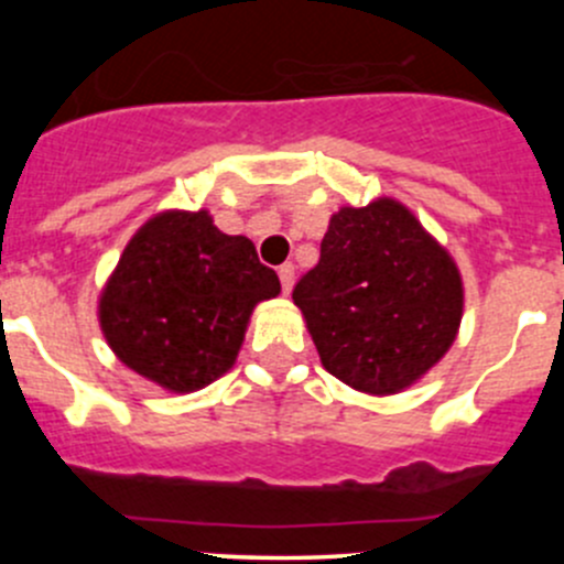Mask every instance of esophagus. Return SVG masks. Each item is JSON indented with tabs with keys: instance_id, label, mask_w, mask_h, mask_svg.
<instances>
[{
	"instance_id": "1",
	"label": "esophagus",
	"mask_w": 564,
	"mask_h": 564,
	"mask_svg": "<svg viewBox=\"0 0 564 564\" xmlns=\"http://www.w3.org/2000/svg\"><path fill=\"white\" fill-rule=\"evenodd\" d=\"M278 278H281L283 294L292 292V286H294V264H283L281 270H278Z\"/></svg>"
}]
</instances>
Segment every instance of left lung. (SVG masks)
I'll return each instance as SVG.
<instances>
[{"instance_id":"obj_1","label":"left lung","mask_w":564,"mask_h":564,"mask_svg":"<svg viewBox=\"0 0 564 564\" xmlns=\"http://www.w3.org/2000/svg\"><path fill=\"white\" fill-rule=\"evenodd\" d=\"M322 366L366 395L417 384L458 338L464 281L451 250L398 198L333 213L318 264L292 292Z\"/></svg>"}]
</instances>
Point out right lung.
<instances>
[{
  "label": "right lung",
  "mask_w": 564,
  "mask_h": 564,
  "mask_svg": "<svg viewBox=\"0 0 564 564\" xmlns=\"http://www.w3.org/2000/svg\"><path fill=\"white\" fill-rule=\"evenodd\" d=\"M278 294L248 237L224 235L209 209H163L124 246L98 322L122 366L185 395L235 366L250 314Z\"/></svg>",
  "instance_id": "right-lung-1"
}]
</instances>
